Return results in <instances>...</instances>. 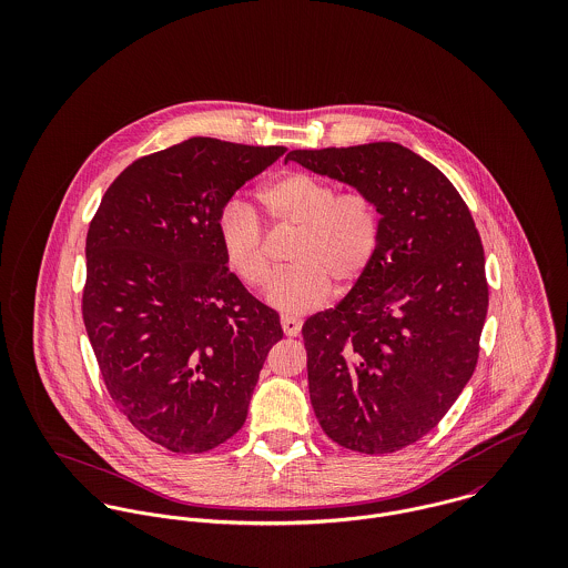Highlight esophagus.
<instances>
[{
	"instance_id": "34e87169",
	"label": "esophagus",
	"mask_w": 568,
	"mask_h": 568,
	"mask_svg": "<svg viewBox=\"0 0 568 568\" xmlns=\"http://www.w3.org/2000/svg\"><path fill=\"white\" fill-rule=\"evenodd\" d=\"M280 324H282V329H284L286 336H297L300 329H302V322L297 317H291V315H282Z\"/></svg>"
}]
</instances>
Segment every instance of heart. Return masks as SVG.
Here are the masks:
<instances>
[{"label": "heart", "mask_w": 568, "mask_h": 568, "mask_svg": "<svg viewBox=\"0 0 568 568\" xmlns=\"http://www.w3.org/2000/svg\"><path fill=\"white\" fill-rule=\"evenodd\" d=\"M266 219L277 230L297 232L291 264L280 273L266 300L273 308L302 315L332 295L334 284L352 286L372 266L381 246V210L363 190L338 192L332 181L291 172L260 190ZM219 243L234 275L248 288L271 280L268 239L253 207L230 201L219 216Z\"/></svg>", "instance_id": "1"}]
</instances>
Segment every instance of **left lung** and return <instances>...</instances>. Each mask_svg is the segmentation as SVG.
Wrapping results in <instances>:
<instances>
[{
  "label": "left lung",
  "instance_id": "1",
  "mask_svg": "<svg viewBox=\"0 0 568 568\" xmlns=\"http://www.w3.org/2000/svg\"><path fill=\"white\" fill-rule=\"evenodd\" d=\"M286 160L367 192L381 246L352 291L302 327L325 435L387 455L430 433L470 381L486 324V255L455 185L396 142L291 151Z\"/></svg>",
  "mask_w": 568,
  "mask_h": 568
}]
</instances>
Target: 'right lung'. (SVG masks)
Wrapping results in <instances>:
<instances>
[{"instance_id": "obj_1", "label": "right lung", "mask_w": 568, "mask_h": 568, "mask_svg": "<svg viewBox=\"0 0 568 568\" xmlns=\"http://www.w3.org/2000/svg\"><path fill=\"white\" fill-rule=\"evenodd\" d=\"M286 153L192 138L126 165L87 232L82 322L120 413L172 453L241 430L280 315L230 271L219 216Z\"/></svg>"}]
</instances>
